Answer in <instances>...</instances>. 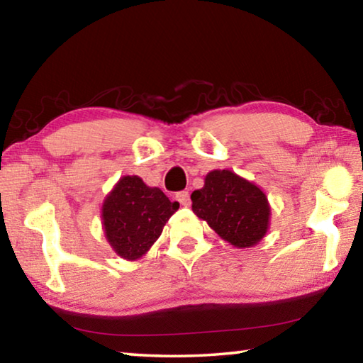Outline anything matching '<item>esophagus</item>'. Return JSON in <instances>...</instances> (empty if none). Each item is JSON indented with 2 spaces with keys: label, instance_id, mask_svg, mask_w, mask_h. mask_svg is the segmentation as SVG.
<instances>
[{
  "label": "esophagus",
  "instance_id": "1",
  "mask_svg": "<svg viewBox=\"0 0 363 363\" xmlns=\"http://www.w3.org/2000/svg\"><path fill=\"white\" fill-rule=\"evenodd\" d=\"M176 199H177V201H179L182 206H186V208L190 206V195H189V192H186V190H184V192L177 194Z\"/></svg>",
  "mask_w": 363,
  "mask_h": 363
}]
</instances>
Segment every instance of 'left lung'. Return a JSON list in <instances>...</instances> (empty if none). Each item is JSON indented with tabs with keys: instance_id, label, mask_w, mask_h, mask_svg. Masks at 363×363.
I'll use <instances>...</instances> for the list:
<instances>
[{
	"instance_id": "obj_1",
	"label": "left lung",
	"mask_w": 363,
	"mask_h": 363,
	"mask_svg": "<svg viewBox=\"0 0 363 363\" xmlns=\"http://www.w3.org/2000/svg\"><path fill=\"white\" fill-rule=\"evenodd\" d=\"M192 210L220 238L237 248L259 243L269 229L270 206L266 194L230 169H214L205 186L194 190Z\"/></svg>"
}]
</instances>
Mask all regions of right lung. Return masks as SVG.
<instances>
[{
  "instance_id": "right-lung-1",
  "label": "right lung",
  "mask_w": 363,
  "mask_h": 363,
  "mask_svg": "<svg viewBox=\"0 0 363 363\" xmlns=\"http://www.w3.org/2000/svg\"><path fill=\"white\" fill-rule=\"evenodd\" d=\"M179 203L139 176H123L102 205L107 242L123 259L136 261L150 250Z\"/></svg>"
}]
</instances>
